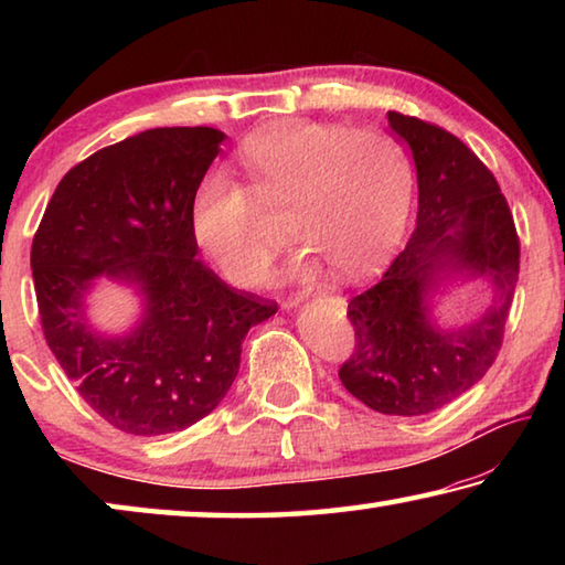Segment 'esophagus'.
Masks as SVG:
<instances>
[{"instance_id": "esophagus-1", "label": "esophagus", "mask_w": 565, "mask_h": 565, "mask_svg": "<svg viewBox=\"0 0 565 565\" xmlns=\"http://www.w3.org/2000/svg\"><path fill=\"white\" fill-rule=\"evenodd\" d=\"M299 303H301V299H289V301L284 303V309H296V306H299Z\"/></svg>"}]
</instances>
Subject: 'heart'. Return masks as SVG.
<instances>
[{
    "mask_svg": "<svg viewBox=\"0 0 565 565\" xmlns=\"http://www.w3.org/2000/svg\"><path fill=\"white\" fill-rule=\"evenodd\" d=\"M248 189L224 169L199 181L191 199V234L234 284H256L269 271L276 242L264 209L289 204L286 228L309 254L291 266L309 281L321 264L341 279L379 269L408 222L414 171L404 147L386 131L281 121L238 149Z\"/></svg>",
    "mask_w": 565,
    "mask_h": 565,
    "instance_id": "obj_1",
    "label": "heart"
}]
</instances>
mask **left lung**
Wrapping results in <instances>:
<instances>
[{"mask_svg": "<svg viewBox=\"0 0 565 565\" xmlns=\"http://www.w3.org/2000/svg\"><path fill=\"white\" fill-rule=\"evenodd\" d=\"M418 179L416 232L381 279L349 301L356 343L341 384L369 408L424 416L481 381L499 356L519 281V234L483 161L436 124L388 111ZM489 278L492 306L463 328H438L433 299L451 280Z\"/></svg>", "mask_w": 565, "mask_h": 565, "instance_id": "8db88e82", "label": "left lung"}]
</instances>
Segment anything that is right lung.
Segmentation results:
<instances>
[{
    "mask_svg": "<svg viewBox=\"0 0 565 565\" xmlns=\"http://www.w3.org/2000/svg\"><path fill=\"white\" fill-rule=\"evenodd\" d=\"M226 137L161 127L104 147L64 174L32 242L44 339L79 396L134 436L184 431L222 404L248 329L276 303L196 262L191 199ZM134 285L146 311L124 338L94 330L97 278Z\"/></svg>",
    "mask_w": 565,
    "mask_h": 565,
    "instance_id": "add662e5",
    "label": "right lung"
}]
</instances>
